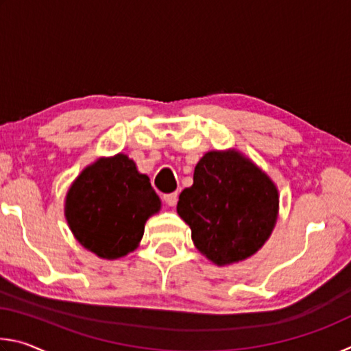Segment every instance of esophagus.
Returning <instances> with one entry per match:
<instances>
[{
    "label": "esophagus",
    "instance_id": "1",
    "mask_svg": "<svg viewBox=\"0 0 351 351\" xmlns=\"http://www.w3.org/2000/svg\"><path fill=\"white\" fill-rule=\"evenodd\" d=\"M164 201H165V203H167L169 206L173 207V206L178 203V193H176V192H173V193H167V195H164Z\"/></svg>",
    "mask_w": 351,
    "mask_h": 351
}]
</instances>
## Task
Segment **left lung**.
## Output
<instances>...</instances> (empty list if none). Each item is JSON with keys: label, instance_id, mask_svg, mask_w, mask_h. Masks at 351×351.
<instances>
[{"label": "left lung", "instance_id": "left-lung-1", "mask_svg": "<svg viewBox=\"0 0 351 351\" xmlns=\"http://www.w3.org/2000/svg\"><path fill=\"white\" fill-rule=\"evenodd\" d=\"M277 189L263 171L237 152H209L195 167L176 210L192 240L215 265L247 258L276 224Z\"/></svg>", "mask_w": 351, "mask_h": 351}]
</instances>
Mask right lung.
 <instances>
[{
    "label": "right lung",
    "instance_id": "1",
    "mask_svg": "<svg viewBox=\"0 0 351 351\" xmlns=\"http://www.w3.org/2000/svg\"><path fill=\"white\" fill-rule=\"evenodd\" d=\"M161 207L147 175L125 154L100 159L82 171L66 197V219L82 246L119 258L138 246L144 224Z\"/></svg>",
    "mask_w": 351,
    "mask_h": 351
}]
</instances>
